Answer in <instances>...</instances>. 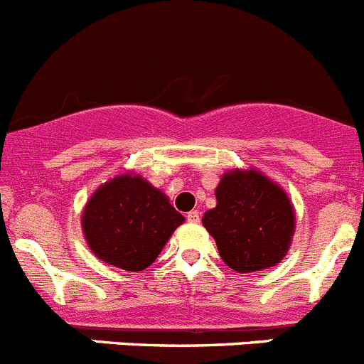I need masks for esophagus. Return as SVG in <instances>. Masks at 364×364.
I'll list each match as a JSON object with an SVG mask.
<instances>
[{"label":"esophagus","instance_id":"34e87169","mask_svg":"<svg viewBox=\"0 0 364 364\" xmlns=\"http://www.w3.org/2000/svg\"><path fill=\"white\" fill-rule=\"evenodd\" d=\"M188 221H189V223H198V221H200L198 210H191V213H188Z\"/></svg>","mask_w":364,"mask_h":364}]
</instances>
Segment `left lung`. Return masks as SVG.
<instances>
[{"label": "left lung", "mask_w": 364, "mask_h": 364, "mask_svg": "<svg viewBox=\"0 0 364 364\" xmlns=\"http://www.w3.org/2000/svg\"><path fill=\"white\" fill-rule=\"evenodd\" d=\"M216 207L202 218L228 268L252 273L288 254L295 210L286 191L257 169H232L216 188Z\"/></svg>", "instance_id": "1"}]
</instances>
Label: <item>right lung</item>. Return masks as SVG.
<instances>
[{
    "instance_id": "add662e5",
    "label": "right lung",
    "mask_w": 364,
    "mask_h": 364,
    "mask_svg": "<svg viewBox=\"0 0 364 364\" xmlns=\"http://www.w3.org/2000/svg\"><path fill=\"white\" fill-rule=\"evenodd\" d=\"M184 223L169 198L141 175L124 173L100 186L82 214V230L98 259L127 272H143Z\"/></svg>"
}]
</instances>
